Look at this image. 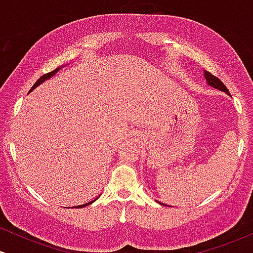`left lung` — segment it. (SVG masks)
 <instances>
[{
	"label": "left lung",
	"instance_id": "1",
	"mask_svg": "<svg viewBox=\"0 0 253 253\" xmlns=\"http://www.w3.org/2000/svg\"><path fill=\"white\" fill-rule=\"evenodd\" d=\"M203 75H205V80H206V82H207L208 86H211V88L217 89V90H220V91H223V92H226L227 95H229L228 89L226 88L225 84H223L221 81L219 80V78L213 76V75L210 74L208 71H203ZM157 202H158V201H157ZM158 203H161V205H164V203H162V202H158Z\"/></svg>",
	"mask_w": 253,
	"mask_h": 253
}]
</instances>
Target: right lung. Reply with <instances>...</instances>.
<instances>
[{"label":"right lung","instance_id":"add662e5","mask_svg":"<svg viewBox=\"0 0 253 253\" xmlns=\"http://www.w3.org/2000/svg\"><path fill=\"white\" fill-rule=\"evenodd\" d=\"M62 68H64V66H59V68H57V69H56V70H53V71L48 72V74H45V75H42V77H40V78H39V80H38L36 83H34V85H33V86H32V89L30 90V92L32 91V90H34V89H36V88H37V86H39V85H40V84H42V83H43V82H45V81L50 80V78H51L52 76H54V75H56V74H57V72H58V71H59V70H60V69H62ZM98 196H100V195H98ZM98 196H97V197H98ZM97 197H96V199H95V200H92V201H90V202H88V203H84V205H81V206H75V207H72V208H83V207H86V206L91 205V203H92V202H95V201H96V200H97Z\"/></svg>","mask_w":253,"mask_h":253}]
</instances>
